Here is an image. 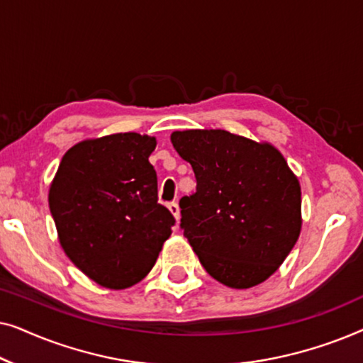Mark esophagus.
Listing matches in <instances>:
<instances>
[{
  "mask_svg": "<svg viewBox=\"0 0 363 363\" xmlns=\"http://www.w3.org/2000/svg\"><path fill=\"white\" fill-rule=\"evenodd\" d=\"M168 210H170V213L177 221L180 220V206H178L177 203H168Z\"/></svg>",
  "mask_w": 363,
  "mask_h": 363,
  "instance_id": "34e87169",
  "label": "esophagus"
}]
</instances>
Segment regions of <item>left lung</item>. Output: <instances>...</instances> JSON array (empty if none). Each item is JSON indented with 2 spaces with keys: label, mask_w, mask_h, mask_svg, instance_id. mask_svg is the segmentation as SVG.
Returning a JSON list of instances; mask_svg holds the SVG:
<instances>
[{
  "label": "left lung",
  "mask_w": 363,
  "mask_h": 363,
  "mask_svg": "<svg viewBox=\"0 0 363 363\" xmlns=\"http://www.w3.org/2000/svg\"><path fill=\"white\" fill-rule=\"evenodd\" d=\"M196 193L183 196L182 230L208 274L247 289L274 274L301 235V185L274 145L221 130H177Z\"/></svg>",
  "instance_id": "obj_1"
}]
</instances>
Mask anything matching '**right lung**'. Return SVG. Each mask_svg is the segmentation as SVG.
I'll return each mask as SVG.
<instances>
[{"instance_id":"obj_1","label":"right lung","mask_w":363,"mask_h":363,"mask_svg":"<svg viewBox=\"0 0 363 363\" xmlns=\"http://www.w3.org/2000/svg\"><path fill=\"white\" fill-rule=\"evenodd\" d=\"M155 137L135 132L87 138L64 153L49 210L69 259L107 289H127L155 264L175 218L157 195L148 162Z\"/></svg>"}]
</instances>
